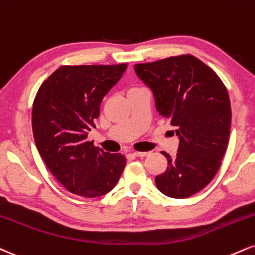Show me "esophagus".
<instances>
[{"label":"esophagus","instance_id":"34e87169","mask_svg":"<svg viewBox=\"0 0 255 255\" xmlns=\"http://www.w3.org/2000/svg\"><path fill=\"white\" fill-rule=\"evenodd\" d=\"M149 153L148 152H139V151H135L133 152V155H135V157H140V158H143V157H147Z\"/></svg>","mask_w":255,"mask_h":255}]
</instances>
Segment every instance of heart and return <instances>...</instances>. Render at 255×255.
<instances>
[{
	"label": "heart",
	"mask_w": 255,
	"mask_h": 255,
	"mask_svg": "<svg viewBox=\"0 0 255 255\" xmlns=\"http://www.w3.org/2000/svg\"><path fill=\"white\" fill-rule=\"evenodd\" d=\"M139 89H142V87H139V85H134V87H131V88L129 89V91H128V94H129V93H133V91L139 90Z\"/></svg>",
	"instance_id": "b5f03b06"
}]
</instances>
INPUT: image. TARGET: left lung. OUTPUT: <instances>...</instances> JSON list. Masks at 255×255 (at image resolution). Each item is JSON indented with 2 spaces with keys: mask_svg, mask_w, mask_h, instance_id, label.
Returning a JSON list of instances; mask_svg holds the SVG:
<instances>
[{
  "mask_svg": "<svg viewBox=\"0 0 255 255\" xmlns=\"http://www.w3.org/2000/svg\"><path fill=\"white\" fill-rule=\"evenodd\" d=\"M134 70L179 137L176 157L161 152L167 167L155 177V185L172 198L197 194L215 177L228 146L232 109L226 85L191 54L135 64Z\"/></svg>",
  "mask_w": 255,
  "mask_h": 255,
  "instance_id": "obj_1",
  "label": "left lung"
}]
</instances>
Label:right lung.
<instances>
[{
    "mask_svg": "<svg viewBox=\"0 0 255 255\" xmlns=\"http://www.w3.org/2000/svg\"><path fill=\"white\" fill-rule=\"evenodd\" d=\"M127 63L63 65L40 85L32 109L36 148L53 177L67 191L95 198L108 194L126 166L121 153H108L88 141L103 97Z\"/></svg>",
    "mask_w": 255,
    "mask_h": 255,
    "instance_id": "1",
    "label": "right lung"
}]
</instances>
